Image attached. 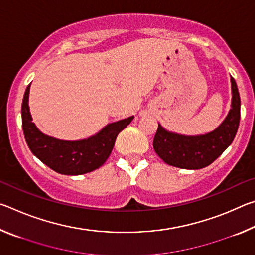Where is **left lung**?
I'll list each match as a JSON object with an SVG mask.
<instances>
[{"label":"left lung","instance_id":"obj_1","mask_svg":"<svg viewBox=\"0 0 255 255\" xmlns=\"http://www.w3.org/2000/svg\"><path fill=\"white\" fill-rule=\"evenodd\" d=\"M232 103L226 118L213 131L188 136L166 130L158 124L153 146L156 154L169 165L199 170L208 166L234 140L241 117V99L236 82L231 76Z\"/></svg>","mask_w":255,"mask_h":255}]
</instances>
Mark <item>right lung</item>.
<instances>
[{
    "label": "right lung",
    "mask_w": 255,
    "mask_h": 255,
    "mask_svg": "<svg viewBox=\"0 0 255 255\" xmlns=\"http://www.w3.org/2000/svg\"><path fill=\"white\" fill-rule=\"evenodd\" d=\"M30 84L27 86L21 116L25 141L38 159L51 170L65 175H80L99 169L110 156L118 133L126 128L133 116L108 124L100 131L85 139L63 140L45 135L32 123L29 109Z\"/></svg>",
    "instance_id": "right-lung-1"
}]
</instances>
